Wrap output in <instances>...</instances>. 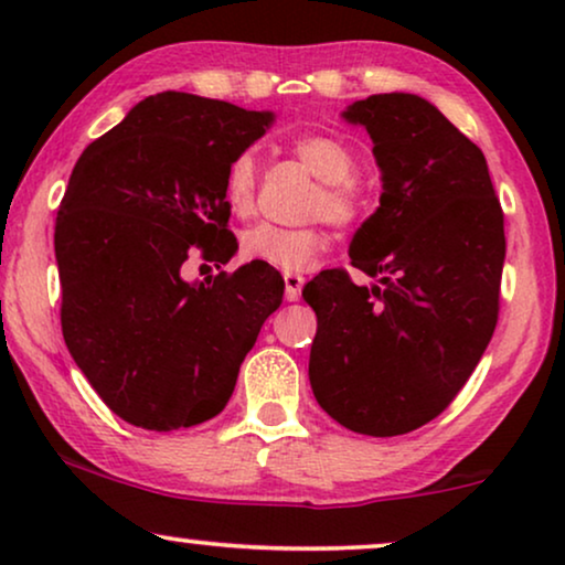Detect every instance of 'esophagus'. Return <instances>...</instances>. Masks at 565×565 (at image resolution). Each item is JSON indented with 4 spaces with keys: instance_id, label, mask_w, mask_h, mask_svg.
Listing matches in <instances>:
<instances>
[{
    "instance_id": "34e87169",
    "label": "esophagus",
    "mask_w": 565,
    "mask_h": 565,
    "mask_svg": "<svg viewBox=\"0 0 565 565\" xmlns=\"http://www.w3.org/2000/svg\"><path fill=\"white\" fill-rule=\"evenodd\" d=\"M282 280H285V298L298 300L300 298V290H303V275L285 273Z\"/></svg>"
}]
</instances>
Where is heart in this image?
<instances>
[{
	"label": "heart",
	"mask_w": 565,
	"mask_h": 565,
	"mask_svg": "<svg viewBox=\"0 0 565 565\" xmlns=\"http://www.w3.org/2000/svg\"><path fill=\"white\" fill-rule=\"evenodd\" d=\"M292 153L321 180L313 211L323 213L339 226H350L358 221L362 195L354 180H350L354 174V153L350 146L331 136H306L292 143ZM254 190H257V159L252 151H242L228 164L226 180H223V200L228 211L236 215L249 213ZM323 246H327V236L321 228H285L275 223H257L242 234L238 254L244 262H257V265L282 269V273H298L316 254L323 252Z\"/></svg>",
	"instance_id": "b5f03b06"
}]
</instances>
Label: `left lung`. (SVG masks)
<instances>
[{"mask_svg":"<svg viewBox=\"0 0 565 565\" xmlns=\"http://www.w3.org/2000/svg\"><path fill=\"white\" fill-rule=\"evenodd\" d=\"M373 138L381 205L350 244L352 267L303 288L319 329L308 377L331 419L370 437L406 435L450 406L491 342L507 238L486 157L408 92L342 113Z\"/></svg>","mask_w":565,"mask_h":565,"instance_id":"8db88e82","label":"left lung"}]
</instances>
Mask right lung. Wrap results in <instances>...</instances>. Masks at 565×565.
<instances>
[{
  "label": "right lung",
  "mask_w": 565,
  "mask_h": 565,
  "mask_svg": "<svg viewBox=\"0 0 565 565\" xmlns=\"http://www.w3.org/2000/svg\"><path fill=\"white\" fill-rule=\"evenodd\" d=\"M275 122L188 92L130 107L82 151L56 218L61 329L99 398L134 427H195L223 412L262 323L282 303L277 269L188 282L182 265L234 257L223 180Z\"/></svg>",
  "instance_id": "add662e5"
}]
</instances>
